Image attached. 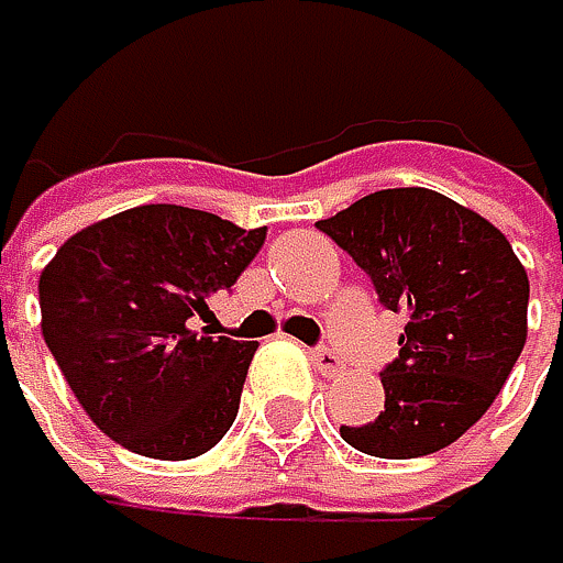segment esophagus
I'll list each match as a JSON object with an SVG mask.
<instances>
[{
  "mask_svg": "<svg viewBox=\"0 0 563 563\" xmlns=\"http://www.w3.org/2000/svg\"><path fill=\"white\" fill-rule=\"evenodd\" d=\"M311 362H314L318 375H324V378H331V375H338L344 368V362L338 358V351H331V347H314Z\"/></svg>",
  "mask_w": 563,
  "mask_h": 563,
  "instance_id": "1",
  "label": "esophagus"
}]
</instances>
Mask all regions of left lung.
<instances>
[{
  "instance_id": "obj_1",
  "label": "left lung",
  "mask_w": 563,
  "mask_h": 563,
  "mask_svg": "<svg viewBox=\"0 0 563 563\" xmlns=\"http://www.w3.org/2000/svg\"><path fill=\"white\" fill-rule=\"evenodd\" d=\"M405 311L382 372L385 411L341 438L372 457H421L457 441L505 388L528 338V272L511 242L431 188H385L318 222Z\"/></svg>"
}]
</instances>
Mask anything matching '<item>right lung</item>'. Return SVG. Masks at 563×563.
<instances>
[{
    "label": "right lung",
    "instance_id": "1",
    "mask_svg": "<svg viewBox=\"0 0 563 563\" xmlns=\"http://www.w3.org/2000/svg\"><path fill=\"white\" fill-rule=\"evenodd\" d=\"M265 245L185 205H139L68 239L38 275L42 338L68 388L122 448L188 461L239 415L252 341L195 328Z\"/></svg>",
    "mask_w": 563,
    "mask_h": 563
}]
</instances>
